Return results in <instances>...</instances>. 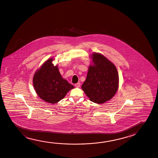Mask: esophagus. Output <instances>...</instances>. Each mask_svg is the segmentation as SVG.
Wrapping results in <instances>:
<instances>
[{
  "label": "esophagus",
  "mask_w": 158,
  "mask_h": 158,
  "mask_svg": "<svg viewBox=\"0 0 158 158\" xmlns=\"http://www.w3.org/2000/svg\"><path fill=\"white\" fill-rule=\"evenodd\" d=\"M81 84L80 82H78V83H76L75 85V87H77V88H78V87H80Z\"/></svg>",
  "instance_id": "1"
}]
</instances>
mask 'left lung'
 Here are the masks:
<instances>
[{
    "label": "left lung",
    "instance_id": "obj_1",
    "mask_svg": "<svg viewBox=\"0 0 158 158\" xmlns=\"http://www.w3.org/2000/svg\"><path fill=\"white\" fill-rule=\"evenodd\" d=\"M87 78L82 89L92 102L105 103L115 95L119 86V76L115 65L102 54L94 52L91 56Z\"/></svg>",
    "mask_w": 158,
    "mask_h": 158
}]
</instances>
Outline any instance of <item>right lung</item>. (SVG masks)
I'll list each match as a JSON object with an SVG mask.
<instances>
[{
	"mask_svg": "<svg viewBox=\"0 0 158 158\" xmlns=\"http://www.w3.org/2000/svg\"><path fill=\"white\" fill-rule=\"evenodd\" d=\"M54 59L46 61L33 77V85L36 93L45 102L55 104L64 98L74 86L62 77L58 66L52 63Z\"/></svg>",
	"mask_w": 158,
	"mask_h": 158,
	"instance_id": "1",
	"label": "right lung"
}]
</instances>
